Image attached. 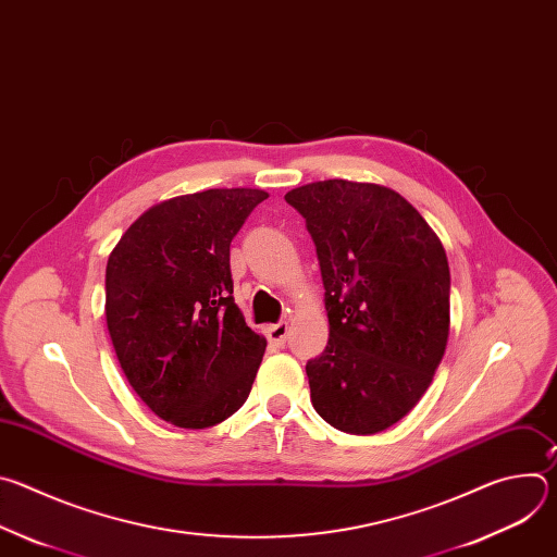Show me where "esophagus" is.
Masks as SVG:
<instances>
[{
    "mask_svg": "<svg viewBox=\"0 0 557 557\" xmlns=\"http://www.w3.org/2000/svg\"><path fill=\"white\" fill-rule=\"evenodd\" d=\"M267 337L269 342H273L275 346H284L286 339H288V324L286 322H280V324H273L267 329Z\"/></svg>",
    "mask_w": 557,
    "mask_h": 557,
    "instance_id": "1",
    "label": "esophagus"
}]
</instances>
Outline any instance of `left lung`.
I'll list each match as a JSON object with an SVG mask.
<instances>
[{
  "label": "left lung",
  "instance_id": "left-lung-1",
  "mask_svg": "<svg viewBox=\"0 0 557 557\" xmlns=\"http://www.w3.org/2000/svg\"><path fill=\"white\" fill-rule=\"evenodd\" d=\"M284 200L306 218L326 290L329 346L306 363L312 408L342 432H383L419 404L445 355V249L381 185L320 181Z\"/></svg>",
  "mask_w": 557,
  "mask_h": 557
}]
</instances>
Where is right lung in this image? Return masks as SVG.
<instances>
[{
  "mask_svg": "<svg viewBox=\"0 0 557 557\" xmlns=\"http://www.w3.org/2000/svg\"><path fill=\"white\" fill-rule=\"evenodd\" d=\"M262 189H207L149 207L106 269V320L119 363L163 421L202 430L243 408L267 339L233 301L228 247Z\"/></svg>",
  "mask_w": 557,
  "mask_h": 557,
  "instance_id": "1",
  "label": "right lung"
}]
</instances>
